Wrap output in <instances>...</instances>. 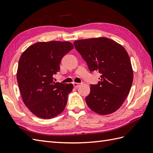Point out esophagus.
<instances>
[{"label": "esophagus", "instance_id": "esophagus-1", "mask_svg": "<svg viewBox=\"0 0 153 153\" xmlns=\"http://www.w3.org/2000/svg\"><path fill=\"white\" fill-rule=\"evenodd\" d=\"M73 85H74V87L75 88H77L80 85V83H73Z\"/></svg>", "mask_w": 153, "mask_h": 153}]
</instances>
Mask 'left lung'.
Listing matches in <instances>:
<instances>
[{"label": "left lung", "instance_id": "8db88e82", "mask_svg": "<svg viewBox=\"0 0 153 153\" xmlns=\"http://www.w3.org/2000/svg\"><path fill=\"white\" fill-rule=\"evenodd\" d=\"M74 45L90 72L96 70L101 75L98 83L91 85L85 97L88 107L99 114L114 112L126 99L132 84L133 71L127 51L106 37L81 39Z\"/></svg>", "mask_w": 153, "mask_h": 153}]
</instances>
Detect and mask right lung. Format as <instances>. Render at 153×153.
<instances>
[{
	"mask_svg": "<svg viewBox=\"0 0 153 153\" xmlns=\"http://www.w3.org/2000/svg\"><path fill=\"white\" fill-rule=\"evenodd\" d=\"M73 48L67 41L39 42L19 59L17 79L23 102L40 118H53L64 111L73 85L55 83L53 75L59 72L62 58Z\"/></svg>",
	"mask_w": 153,
	"mask_h": 153,
	"instance_id": "obj_1",
	"label": "right lung"
}]
</instances>
